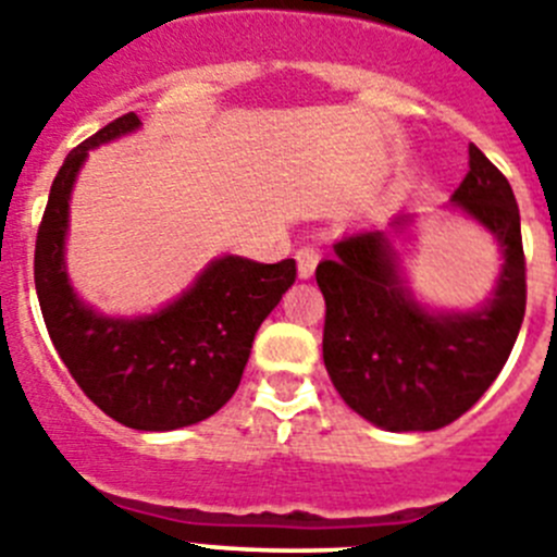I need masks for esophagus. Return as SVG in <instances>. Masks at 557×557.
I'll return each mask as SVG.
<instances>
[{"mask_svg": "<svg viewBox=\"0 0 557 557\" xmlns=\"http://www.w3.org/2000/svg\"><path fill=\"white\" fill-rule=\"evenodd\" d=\"M295 259H298V275L301 278H309L318 268V259H321V250L314 248V245H301V248L295 250Z\"/></svg>", "mask_w": 557, "mask_h": 557, "instance_id": "34e87169", "label": "esophagus"}]
</instances>
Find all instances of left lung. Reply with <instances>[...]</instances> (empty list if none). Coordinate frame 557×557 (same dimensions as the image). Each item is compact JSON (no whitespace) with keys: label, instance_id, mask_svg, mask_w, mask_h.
Wrapping results in <instances>:
<instances>
[{"label":"left lung","instance_id":"1","mask_svg":"<svg viewBox=\"0 0 557 557\" xmlns=\"http://www.w3.org/2000/svg\"><path fill=\"white\" fill-rule=\"evenodd\" d=\"M451 203L485 225L505 256L494 298L474 312L421 307L398 273L385 231L343 236L332 259L314 270L326 298L323 362L332 385L382 430L432 432L469 412L508 362L524 321L519 206L480 147L469 145V172Z\"/></svg>","mask_w":557,"mask_h":557}]
</instances>
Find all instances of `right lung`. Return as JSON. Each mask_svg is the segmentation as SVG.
Wrapping results in <instances>:
<instances>
[{"mask_svg": "<svg viewBox=\"0 0 557 557\" xmlns=\"http://www.w3.org/2000/svg\"><path fill=\"white\" fill-rule=\"evenodd\" d=\"M136 113L108 122L69 152L49 189L36 239V293L58 357L113 421L166 432L214 416L239 387L262 321L295 282V259H214L189 289L147 318H106L69 284V195L88 150L136 131Z\"/></svg>", "mask_w": 557, "mask_h": 557, "instance_id": "1", "label": "right lung"}]
</instances>
